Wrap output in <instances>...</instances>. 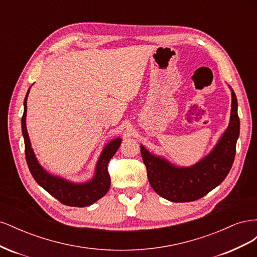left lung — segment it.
Returning <instances> with one entry per match:
<instances>
[{"label": "left lung", "instance_id": "1", "mask_svg": "<svg viewBox=\"0 0 257 257\" xmlns=\"http://www.w3.org/2000/svg\"><path fill=\"white\" fill-rule=\"evenodd\" d=\"M237 108V97L231 90L228 127L213 150L191 167H177L165 159L151 154L143 145L141 146L148 180L160 196L174 203H188L207 195L223 182L235 160L236 144L240 132Z\"/></svg>", "mask_w": 257, "mask_h": 257}]
</instances>
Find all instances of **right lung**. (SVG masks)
Here are the masks:
<instances>
[{"label": "right lung", "instance_id": "add662e5", "mask_svg": "<svg viewBox=\"0 0 257 257\" xmlns=\"http://www.w3.org/2000/svg\"><path fill=\"white\" fill-rule=\"evenodd\" d=\"M30 91V90H29ZM29 91L25 98V111L21 119L22 135L25 138L26 147V160L31 174H32L35 181L40 184L43 189L47 191L50 195L57 198L60 203L71 207H85L95 203L99 198H102L110 188V176L108 173V163L119 149L121 145V139L115 138L104 148L103 152L100 153L99 159L96 164L95 175L89 182L85 183H74L67 181L56 176L48 174L41 166L33 149L31 148V143L26 125L27 116V99Z\"/></svg>", "mask_w": 257, "mask_h": 257}]
</instances>
